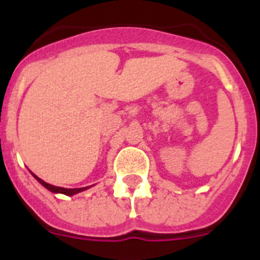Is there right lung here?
<instances>
[{"label": "right lung", "mask_w": 260, "mask_h": 260, "mask_svg": "<svg viewBox=\"0 0 260 260\" xmlns=\"http://www.w3.org/2000/svg\"><path fill=\"white\" fill-rule=\"evenodd\" d=\"M32 176L35 177L36 180H38L39 182L41 183V185L44 186L45 189H48V190H49V191H52V192H56V194L74 195V194H78V192H80V191H84V190H87V189H88V187H80V189H65V187H58V186H53V185H50V183H47V182H44V181L41 180V178H39V177L36 176V174H34V173H32Z\"/></svg>", "instance_id": "add662e5"}]
</instances>
